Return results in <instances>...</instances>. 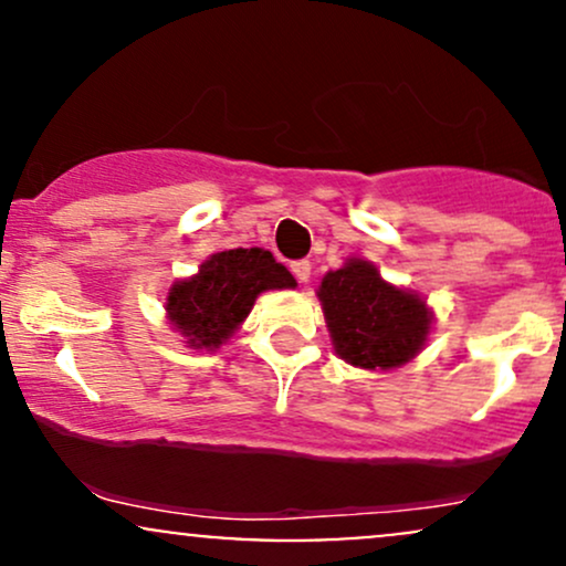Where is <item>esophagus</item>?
Segmentation results:
<instances>
[{
  "mask_svg": "<svg viewBox=\"0 0 566 566\" xmlns=\"http://www.w3.org/2000/svg\"><path fill=\"white\" fill-rule=\"evenodd\" d=\"M292 274H295L297 282L305 284L311 279V263L308 261H295V263H292Z\"/></svg>",
  "mask_w": 566,
  "mask_h": 566,
  "instance_id": "obj_1",
  "label": "esophagus"
}]
</instances>
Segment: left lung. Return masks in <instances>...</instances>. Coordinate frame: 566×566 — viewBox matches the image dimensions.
<instances>
[{
	"label": "left lung",
	"mask_w": 566,
	"mask_h": 566,
	"mask_svg": "<svg viewBox=\"0 0 566 566\" xmlns=\"http://www.w3.org/2000/svg\"><path fill=\"white\" fill-rule=\"evenodd\" d=\"M316 295L337 356L354 367H401L431 333V311L423 297L382 282L380 271L359 258L329 271Z\"/></svg>",
	"instance_id": "8db88e82"
}]
</instances>
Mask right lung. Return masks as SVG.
Instances as JSON below:
<instances>
[{"label":"right lung","instance_id":"right-lung-1","mask_svg":"<svg viewBox=\"0 0 566 566\" xmlns=\"http://www.w3.org/2000/svg\"><path fill=\"white\" fill-rule=\"evenodd\" d=\"M295 279L269 250H223L199 265V274L180 279L167 292V319L191 348L216 350L247 319L265 290H290Z\"/></svg>","mask_w":566,"mask_h":566}]
</instances>
